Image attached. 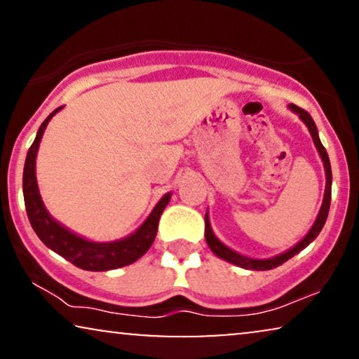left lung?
Here are the masks:
<instances>
[{
  "label": "left lung",
  "mask_w": 359,
  "mask_h": 359,
  "mask_svg": "<svg viewBox=\"0 0 359 359\" xmlns=\"http://www.w3.org/2000/svg\"><path fill=\"white\" fill-rule=\"evenodd\" d=\"M289 109H291L294 114L299 116V119H301L306 127L311 132L312 135V140H313V145H316V149L318 151V155H320V158L323 161V168H325V193H323V201H322V208L318 210L317 214V219L313 225L309 230L306 237H304L301 242H297L294 247H291L286 252L276 255V257H271V258H263V259H258V258H250V257H245V255L235 252V250L229 248L227 245H224L220 240L215 237L212 227H210V222H209V214L205 212V242H208L209 248L212 250V253L215 257H219L220 259H225V262L235 264V266H240L243 269H257V271H268V269H273V268H278L279 264L286 263L289 258H292L294 255H297L301 250H304L307 247L309 243H312L313 240L317 238V235L320 233V230L323 229V225H325V220H327V215H328V209H330V199H332V166H330V160H328V155H327V150L323 149L320 139H318V130H317V126L313 119L309 114L307 111L301 109V107H297L296 104H289Z\"/></svg>",
  "instance_id": "1"
}]
</instances>
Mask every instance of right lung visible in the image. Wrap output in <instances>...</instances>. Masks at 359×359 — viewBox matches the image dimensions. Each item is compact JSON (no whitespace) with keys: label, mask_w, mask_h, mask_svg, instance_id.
<instances>
[{"label":"right lung","mask_w":359,"mask_h":359,"mask_svg":"<svg viewBox=\"0 0 359 359\" xmlns=\"http://www.w3.org/2000/svg\"><path fill=\"white\" fill-rule=\"evenodd\" d=\"M60 109H63V106L57 107L39 127L36 139H34L31 149L27 151L26 163H24L22 193L29 222H31L34 232L37 233V237L42 240V243L47 248H50L52 252L58 253L78 268L86 269V271H109V269L127 266V264L137 262L149 252L156 237L160 215L165 210L166 204L170 203L171 193H166L156 203L149 217L145 219V222L134 233L127 235L124 238L114 240V242H93V240H88L81 235L72 232L70 229H67L65 225L53 219L48 214L46 205H43L41 193H39L36 158L43 130H46L52 117Z\"/></svg>","instance_id":"obj_1"}]
</instances>
